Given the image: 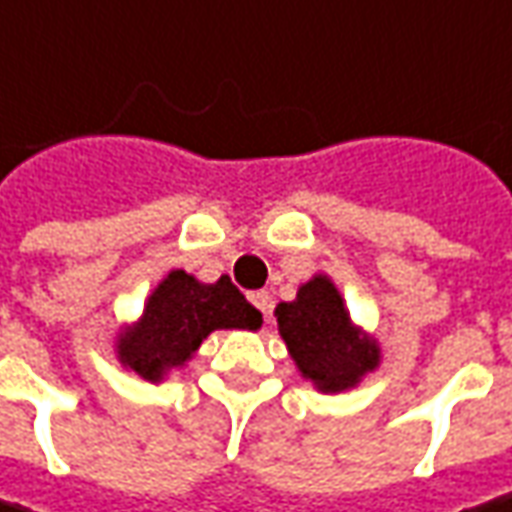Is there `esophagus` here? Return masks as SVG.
<instances>
[{
  "label": "esophagus",
  "instance_id": "34e87169",
  "mask_svg": "<svg viewBox=\"0 0 512 512\" xmlns=\"http://www.w3.org/2000/svg\"><path fill=\"white\" fill-rule=\"evenodd\" d=\"M248 298H250V303H253V306L262 312L264 320H270V306H273V301H270V292L256 290V292H250Z\"/></svg>",
  "mask_w": 512,
  "mask_h": 512
}]
</instances>
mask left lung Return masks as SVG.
Returning a JSON list of instances; mask_svg holds the SVG:
<instances>
[{"label": "left lung", "mask_w": 512, "mask_h": 512, "mask_svg": "<svg viewBox=\"0 0 512 512\" xmlns=\"http://www.w3.org/2000/svg\"><path fill=\"white\" fill-rule=\"evenodd\" d=\"M273 315L295 368L317 393L354 390L382 365L379 340L351 320L345 298L326 273L303 281L298 295L278 303Z\"/></svg>", "instance_id": "left-lung-1"}]
</instances>
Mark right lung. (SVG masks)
Masks as SVG:
<instances>
[{"label": "right lung", "mask_w": 512, "mask_h": 512, "mask_svg": "<svg viewBox=\"0 0 512 512\" xmlns=\"http://www.w3.org/2000/svg\"><path fill=\"white\" fill-rule=\"evenodd\" d=\"M262 329V312L220 276L214 284L186 270H169L147 295L142 315L119 326L114 354L119 365L144 382H164L195 357L211 331Z\"/></svg>", "instance_id": "1"}]
</instances>
